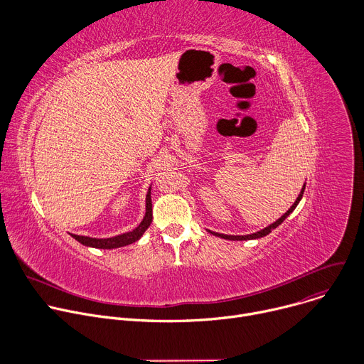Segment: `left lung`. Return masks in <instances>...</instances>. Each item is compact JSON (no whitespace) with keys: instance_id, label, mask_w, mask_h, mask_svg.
<instances>
[{"instance_id":"1","label":"left lung","mask_w":364,"mask_h":364,"mask_svg":"<svg viewBox=\"0 0 364 364\" xmlns=\"http://www.w3.org/2000/svg\"><path fill=\"white\" fill-rule=\"evenodd\" d=\"M304 190H305V184L302 186V190H301V193L298 194V197H296V200L294 201V204L289 207V210L285 213V215H282L277 222H274L272 225H269L268 228H265V229H262V230H259V232H256V233H252V235H243V236H235V235H223V233H218V232H212V230H209L212 235H215V236H219V237H222V239H228V240H250V239H259V237H264V236H267V235H269L275 228H278L294 210H295V207L298 205V203L301 201V198H302V194H304Z\"/></svg>"}]
</instances>
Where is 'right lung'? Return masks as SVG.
Listing matches in <instances>:
<instances>
[{
  "label": "right lung",
  "instance_id": "add662e5",
  "mask_svg": "<svg viewBox=\"0 0 364 364\" xmlns=\"http://www.w3.org/2000/svg\"><path fill=\"white\" fill-rule=\"evenodd\" d=\"M151 222H152V203H151V187H149L145 197V216L134 230L114 236V237H107V239H97V237L79 236V235H72V237H75L79 243L85 246L97 247V249H114V247H121V246H127L136 242L144 235V232L149 228Z\"/></svg>",
  "mask_w": 364,
  "mask_h": 364
}]
</instances>
